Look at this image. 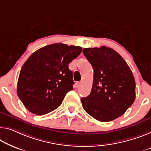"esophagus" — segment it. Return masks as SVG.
<instances>
[{"label": "esophagus", "mask_w": 151, "mask_h": 151, "mask_svg": "<svg viewBox=\"0 0 151 151\" xmlns=\"http://www.w3.org/2000/svg\"><path fill=\"white\" fill-rule=\"evenodd\" d=\"M81 82H77L76 83V87H79L81 86Z\"/></svg>", "instance_id": "1"}]
</instances>
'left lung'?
<instances>
[{
  "instance_id": "1",
  "label": "left lung",
  "mask_w": 151,
  "mask_h": 151,
  "mask_svg": "<svg viewBox=\"0 0 151 151\" xmlns=\"http://www.w3.org/2000/svg\"><path fill=\"white\" fill-rule=\"evenodd\" d=\"M83 53L94 71L91 93L81 99L83 109L99 121L114 120L125 113L136 98V83L131 69L109 47L85 48Z\"/></svg>"
}]
</instances>
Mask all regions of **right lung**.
Listing matches in <instances>:
<instances>
[{
	"mask_svg": "<svg viewBox=\"0 0 151 151\" xmlns=\"http://www.w3.org/2000/svg\"><path fill=\"white\" fill-rule=\"evenodd\" d=\"M82 47L55 43L42 47L24 63L17 81L18 97L29 111L44 115L61 105L75 82L68 64Z\"/></svg>",
	"mask_w": 151,
	"mask_h": 151,
	"instance_id": "right-lung-1",
	"label": "right lung"
}]
</instances>
